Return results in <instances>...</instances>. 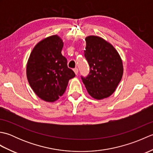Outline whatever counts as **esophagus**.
Wrapping results in <instances>:
<instances>
[{"label":"esophagus","mask_w":153,"mask_h":153,"mask_svg":"<svg viewBox=\"0 0 153 153\" xmlns=\"http://www.w3.org/2000/svg\"><path fill=\"white\" fill-rule=\"evenodd\" d=\"M74 73L76 74V75H77V74H78V69H77V68H74Z\"/></svg>","instance_id":"1"}]
</instances>
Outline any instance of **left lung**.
<instances>
[{"label": "left lung", "mask_w": 153, "mask_h": 153, "mask_svg": "<svg viewBox=\"0 0 153 153\" xmlns=\"http://www.w3.org/2000/svg\"><path fill=\"white\" fill-rule=\"evenodd\" d=\"M84 55L90 66L86 77H82L87 92L93 98L101 100L115 91L122 79V58L115 48L104 39L90 35L85 38Z\"/></svg>", "instance_id": "obj_1"}]
</instances>
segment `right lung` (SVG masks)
Segmentation results:
<instances>
[{"label":"right lung","instance_id":"add662e5","mask_svg":"<svg viewBox=\"0 0 153 153\" xmlns=\"http://www.w3.org/2000/svg\"><path fill=\"white\" fill-rule=\"evenodd\" d=\"M63 46L57 35L48 37L35 45L27 61L28 82L34 93L46 102H53L59 99L69 80L76 76L61 53Z\"/></svg>","mask_w":153,"mask_h":153}]
</instances>
